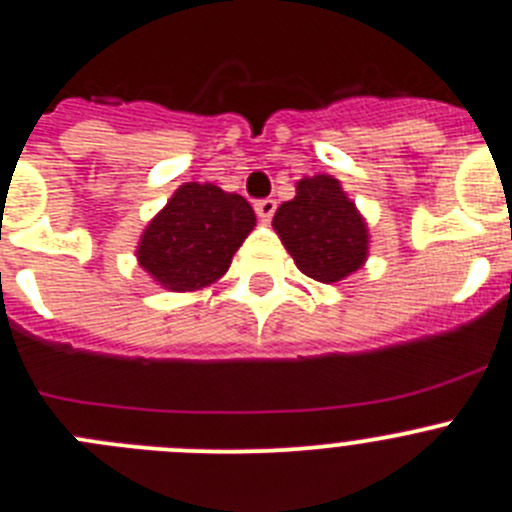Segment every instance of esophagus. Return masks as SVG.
I'll list each match as a JSON object with an SVG mask.
<instances>
[{
	"label": "esophagus",
	"instance_id": "1",
	"mask_svg": "<svg viewBox=\"0 0 512 512\" xmlns=\"http://www.w3.org/2000/svg\"><path fill=\"white\" fill-rule=\"evenodd\" d=\"M275 201L273 199H262V201H257L255 204V211H257V216H260V222L262 224H267L270 222V219H273V214H275Z\"/></svg>",
	"mask_w": 512,
	"mask_h": 512
}]
</instances>
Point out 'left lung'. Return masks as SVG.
I'll list each match as a JSON object with an SVG mask.
<instances>
[{"instance_id":"obj_1","label":"left lung","mask_w":512,"mask_h":512,"mask_svg":"<svg viewBox=\"0 0 512 512\" xmlns=\"http://www.w3.org/2000/svg\"><path fill=\"white\" fill-rule=\"evenodd\" d=\"M273 229L296 267L319 283H339L370 257V227L334 176H306L283 201Z\"/></svg>"}]
</instances>
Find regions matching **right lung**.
Wrapping results in <instances>:
<instances>
[{"label": "right lung", "instance_id": "right-lung-1", "mask_svg": "<svg viewBox=\"0 0 512 512\" xmlns=\"http://www.w3.org/2000/svg\"><path fill=\"white\" fill-rule=\"evenodd\" d=\"M255 224V211L239 193L183 183L142 229L135 257L160 288L204 290L224 278Z\"/></svg>", "mask_w": 512, "mask_h": 512}]
</instances>
